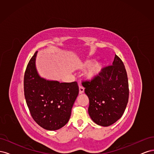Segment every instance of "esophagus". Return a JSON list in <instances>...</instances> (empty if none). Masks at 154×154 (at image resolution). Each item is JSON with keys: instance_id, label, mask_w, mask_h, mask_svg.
Instances as JSON below:
<instances>
[{"instance_id": "obj_1", "label": "esophagus", "mask_w": 154, "mask_h": 154, "mask_svg": "<svg viewBox=\"0 0 154 154\" xmlns=\"http://www.w3.org/2000/svg\"><path fill=\"white\" fill-rule=\"evenodd\" d=\"M84 92V87L82 85L79 86V93L80 94H82V93Z\"/></svg>"}]
</instances>
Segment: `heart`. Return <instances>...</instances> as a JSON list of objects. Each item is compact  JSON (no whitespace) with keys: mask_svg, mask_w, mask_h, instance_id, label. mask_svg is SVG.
Instances as JSON below:
<instances>
[{"mask_svg":"<svg viewBox=\"0 0 154 154\" xmlns=\"http://www.w3.org/2000/svg\"><path fill=\"white\" fill-rule=\"evenodd\" d=\"M89 66L90 67L87 72L86 76L88 79H92L100 74L103 68V64L101 62H95L93 63L92 61H87L83 63L82 66L83 69H87Z\"/></svg>","mask_w":154,"mask_h":154,"instance_id":"b5f03b06","label":"heart"}]
</instances>
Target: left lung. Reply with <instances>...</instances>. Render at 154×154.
Here are the masks:
<instances>
[{"label": "left lung", "mask_w": 154, "mask_h": 154, "mask_svg": "<svg viewBox=\"0 0 154 154\" xmlns=\"http://www.w3.org/2000/svg\"><path fill=\"white\" fill-rule=\"evenodd\" d=\"M89 100L88 112L92 120L108 127L121 118L128 101L127 73L117 55L112 65L102 68L98 75L82 82Z\"/></svg>", "instance_id": "left-lung-1"}]
</instances>
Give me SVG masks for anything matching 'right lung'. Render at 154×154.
<instances>
[{"label":"right lung","mask_w":154,"mask_h":154,"mask_svg":"<svg viewBox=\"0 0 154 154\" xmlns=\"http://www.w3.org/2000/svg\"><path fill=\"white\" fill-rule=\"evenodd\" d=\"M37 52L30 59L24 74L26 103L37 124L45 130H57L69 122L79 87L76 82L60 83L41 78L35 66Z\"/></svg>","instance_id":"1"}]
</instances>
